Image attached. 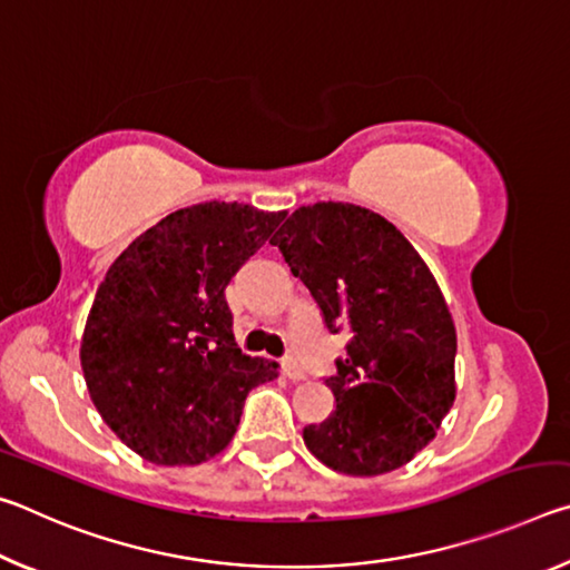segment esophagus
Returning <instances> with one entry per match:
<instances>
[{
    "instance_id": "34e87169",
    "label": "esophagus",
    "mask_w": 570,
    "mask_h": 570,
    "mask_svg": "<svg viewBox=\"0 0 570 570\" xmlns=\"http://www.w3.org/2000/svg\"><path fill=\"white\" fill-rule=\"evenodd\" d=\"M282 372H284V377H288L292 382H304L306 380V372L292 360L282 364Z\"/></svg>"
}]
</instances>
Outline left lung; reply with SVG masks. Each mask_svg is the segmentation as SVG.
<instances>
[{"mask_svg": "<svg viewBox=\"0 0 570 570\" xmlns=\"http://www.w3.org/2000/svg\"><path fill=\"white\" fill-rule=\"evenodd\" d=\"M330 332H352L326 380L334 410L304 445L342 475L397 470L435 440L455 402V322L435 276L397 226L370 208L320 200L276 230Z\"/></svg>", "mask_w": 570, "mask_h": 570, "instance_id": "left-lung-1", "label": "left lung"}]
</instances>
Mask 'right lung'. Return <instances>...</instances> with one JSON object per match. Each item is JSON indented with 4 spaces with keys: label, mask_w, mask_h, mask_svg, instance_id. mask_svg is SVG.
<instances>
[{
    "label": "right lung",
    "mask_w": 570,
    "mask_h": 570,
    "mask_svg": "<svg viewBox=\"0 0 570 570\" xmlns=\"http://www.w3.org/2000/svg\"><path fill=\"white\" fill-rule=\"evenodd\" d=\"M286 210L210 200L160 218L115 258L80 342L90 400L142 460L200 465L228 448L246 394L278 377L240 354L226 286Z\"/></svg>",
    "instance_id": "add662e5"
}]
</instances>
